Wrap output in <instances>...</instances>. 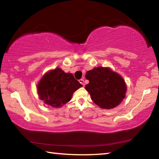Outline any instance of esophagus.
I'll return each mask as SVG.
<instances>
[{
    "label": "esophagus",
    "instance_id": "34e87169",
    "mask_svg": "<svg viewBox=\"0 0 159 159\" xmlns=\"http://www.w3.org/2000/svg\"><path fill=\"white\" fill-rule=\"evenodd\" d=\"M79 83H80V84H82L83 85H84V80H83V79H80Z\"/></svg>",
    "mask_w": 159,
    "mask_h": 159
}]
</instances>
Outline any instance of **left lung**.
<instances>
[{
  "label": "left lung",
  "mask_w": 159,
  "mask_h": 159,
  "mask_svg": "<svg viewBox=\"0 0 159 159\" xmlns=\"http://www.w3.org/2000/svg\"><path fill=\"white\" fill-rule=\"evenodd\" d=\"M85 78L89 80L85 90L92 100L102 109L114 108L125 97L127 87L125 80L109 68H94L87 71Z\"/></svg>",
  "instance_id": "obj_1"
}]
</instances>
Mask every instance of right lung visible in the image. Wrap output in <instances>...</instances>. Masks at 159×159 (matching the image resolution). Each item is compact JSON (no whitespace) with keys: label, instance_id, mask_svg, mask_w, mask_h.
<instances>
[{"label":"right lung","instance_id":"1","mask_svg":"<svg viewBox=\"0 0 159 159\" xmlns=\"http://www.w3.org/2000/svg\"><path fill=\"white\" fill-rule=\"evenodd\" d=\"M82 85L73 75L57 68L45 74L37 85L41 100L52 107H61L70 101L72 95Z\"/></svg>","mask_w":159,"mask_h":159}]
</instances>
